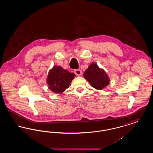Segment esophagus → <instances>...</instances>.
Returning <instances> with one entry per match:
<instances>
[{"instance_id":"esophagus-1","label":"esophagus","mask_w":153,"mask_h":153,"mask_svg":"<svg viewBox=\"0 0 153 153\" xmlns=\"http://www.w3.org/2000/svg\"><path fill=\"white\" fill-rule=\"evenodd\" d=\"M74 73L77 75V76H81L82 74V71L80 69H76L74 71Z\"/></svg>"}]
</instances>
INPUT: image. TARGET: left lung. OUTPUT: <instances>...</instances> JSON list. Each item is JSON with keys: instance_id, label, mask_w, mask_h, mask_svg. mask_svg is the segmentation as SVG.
Segmentation results:
<instances>
[{"instance_id": "1", "label": "left lung", "mask_w": 153, "mask_h": 153, "mask_svg": "<svg viewBox=\"0 0 153 153\" xmlns=\"http://www.w3.org/2000/svg\"><path fill=\"white\" fill-rule=\"evenodd\" d=\"M83 76L91 85L96 89L102 90L109 84L108 74L94 62L88 66Z\"/></svg>"}]
</instances>
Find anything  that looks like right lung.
Returning a JSON list of instances; mask_svg holds the SVG:
<instances>
[{"label":"right lung","instance_id":"obj_1","mask_svg":"<svg viewBox=\"0 0 153 153\" xmlns=\"http://www.w3.org/2000/svg\"><path fill=\"white\" fill-rule=\"evenodd\" d=\"M76 76L59 66H54L48 74L46 82L48 88L55 94H61L68 88Z\"/></svg>","mask_w":153,"mask_h":153}]
</instances>
